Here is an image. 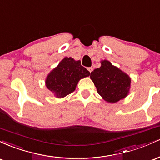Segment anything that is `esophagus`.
I'll list each match as a JSON object with an SVG mask.
<instances>
[{"label": "esophagus", "instance_id": "34e87169", "mask_svg": "<svg viewBox=\"0 0 160 160\" xmlns=\"http://www.w3.org/2000/svg\"><path fill=\"white\" fill-rule=\"evenodd\" d=\"M88 71H89V72H92V70H93V68H92V67H89V68H88Z\"/></svg>", "mask_w": 160, "mask_h": 160}]
</instances>
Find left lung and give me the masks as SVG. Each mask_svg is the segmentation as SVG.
Listing matches in <instances>:
<instances>
[{"mask_svg": "<svg viewBox=\"0 0 160 160\" xmlns=\"http://www.w3.org/2000/svg\"><path fill=\"white\" fill-rule=\"evenodd\" d=\"M90 78L98 93L106 102L115 103L128 95L131 79L107 60L102 61L100 68L92 71Z\"/></svg>", "mask_w": 160, "mask_h": 160, "instance_id": "left-lung-1", "label": "left lung"}]
</instances>
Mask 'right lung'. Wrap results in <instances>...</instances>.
Instances as JSON below:
<instances>
[{
    "label": "right lung",
    "instance_id": "obj_1",
    "mask_svg": "<svg viewBox=\"0 0 160 160\" xmlns=\"http://www.w3.org/2000/svg\"><path fill=\"white\" fill-rule=\"evenodd\" d=\"M89 74L90 72L81 65L80 61L66 57L49 73L46 85L56 97L62 98L73 92L79 80Z\"/></svg>",
    "mask_w": 160,
    "mask_h": 160
}]
</instances>
